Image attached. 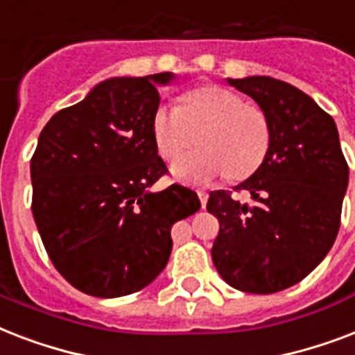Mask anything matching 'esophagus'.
I'll list each match as a JSON object with an SVG mask.
<instances>
[{
  "label": "esophagus",
  "instance_id": "1",
  "mask_svg": "<svg viewBox=\"0 0 355 355\" xmlns=\"http://www.w3.org/2000/svg\"><path fill=\"white\" fill-rule=\"evenodd\" d=\"M197 195H199L200 205H202V208H205L206 202H208V191H205V189H197Z\"/></svg>",
  "mask_w": 355,
  "mask_h": 355
}]
</instances>
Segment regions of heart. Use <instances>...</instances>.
<instances>
[{"label": "heart", "instance_id": "1", "mask_svg": "<svg viewBox=\"0 0 355 355\" xmlns=\"http://www.w3.org/2000/svg\"><path fill=\"white\" fill-rule=\"evenodd\" d=\"M200 151L173 164V177L202 186L228 175L250 177L265 162L272 128L269 116L256 105L219 86L188 92L180 105H162L153 118V138L164 160H176L198 134Z\"/></svg>", "mask_w": 355, "mask_h": 355}]
</instances>
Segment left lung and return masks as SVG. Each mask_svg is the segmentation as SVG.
Segmentation results:
<instances>
[{
	"mask_svg": "<svg viewBox=\"0 0 355 355\" xmlns=\"http://www.w3.org/2000/svg\"><path fill=\"white\" fill-rule=\"evenodd\" d=\"M269 116L272 139L258 171L233 191H211L219 219L211 259L228 286L270 295L304 280L324 259L341 227L348 164L331 116L272 77L228 79Z\"/></svg>",
	"mask_w": 355,
	"mask_h": 355,
	"instance_id": "obj_1",
	"label": "left lung"
}]
</instances>
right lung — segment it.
<instances>
[{
	"label": "right lung",
	"mask_w": 355,
	"mask_h": 355,
	"mask_svg": "<svg viewBox=\"0 0 355 355\" xmlns=\"http://www.w3.org/2000/svg\"><path fill=\"white\" fill-rule=\"evenodd\" d=\"M118 77L42 128L31 158L33 217L55 269L79 291L114 298L144 289L166 267L171 227L195 214V191L171 184L153 138L156 83Z\"/></svg>",
	"instance_id": "obj_1"
}]
</instances>
